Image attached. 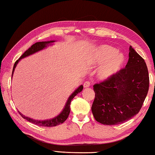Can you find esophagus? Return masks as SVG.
<instances>
[{
    "label": "esophagus",
    "instance_id": "esophagus-1",
    "mask_svg": "<svg viewBox=\"0 0 155 155\" xmlns=\"http://www.w3.org/2000/svg\"><path fill=\"white\" fill-rule=\"evenodd\" d=\"M83 85H84V88H87V87H89L90 86V82H89V81L84 82Z\"/></svg>",
    "mask_w": 155,
    "mask_h": 155
}]
</instances>
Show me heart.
Segmentation results:
<instances>
[{
  "instance_id": "b5f03b06",
  "label": "heart",
  "mask_w": 155,
  "mask_h": 155,
  "mask_svg": "<svg viewBox=\"0 0 155 155\" xmlns=\"http://www.w3.org/2000/svg\"><path fill=\"white\" fill-rule=\"evenodd\" d=\"M96 65H101L98 77L101 80H107L115 75L124 64V54L117 52V49L109 45H102L97 48L91 58Z\"/></svg>"
}]
</instances>
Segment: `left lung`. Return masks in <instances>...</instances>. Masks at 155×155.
I'll use <instances>...</instances> for the list:
<instances>
[{"label":"left lung","mask_w":155,"mask_h":155,"mask_svg":"<svg viewBox=\"0 0 155 155\" xmlns=\"http://www.w3.org/2000/svg\"><path fill=\"white\" fill-rule=\"evenodd\" d=\"M149 73L145 60L130 46L126 68L95 84L92 111L104 125H117L138 114L149 90Z\"/></svg>","instance_id":"1"}]
</instances>
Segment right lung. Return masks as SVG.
<instances>
[{
    "instance_id": "1",
    "label": "right lung",
    "mask_w": 155,
    "mask_h": 155,
    "mask_svg": "<svg viewBox=\"0 0 155 155\" xmlns=\"http://www.w3.org/2000/svg\"><path fill=\"white\" fill-rule=\"evenodd\" d=\"M55 41H40V42H37L35 44H33L32 46H31L30 48H29L26 51H25L24 54H23L22 56H20V58L18 59V60L16 61V62L15 63L14 66H13V69H12V76L13 75L15 68L17 64H18L19 61L21 60V59L23 58H25V57L30 56V55L35 54V53L39 51L44 48H45L46 47H47V46L49 45V44H51V43L54 42ZM83 89V86L80 85L79 87H78L77 90H75L73 94H72L71 96L69 97L68 99L66 104H65V106L64 107V109L61 113L56 116L55 118H53L49 120H35L32 119V118H30L27 116H25L23 114H22L19 111V114H20L21 116L25 119H26L27 120H28L29 122L32 123V124L37 125V126H44V127H53V126H56L58 125L63 124V122L65 121V120L67 119L68 117L70 111H71V109H70V105H71V101L73 100V99L75 97L76 95H77L78 93H80Z\"/></svg>"
}]
</instances>
